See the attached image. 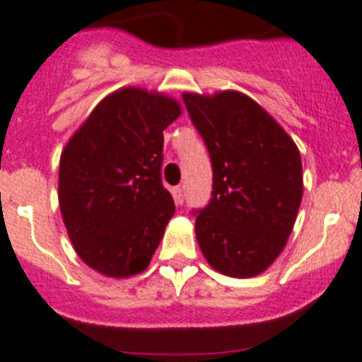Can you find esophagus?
<instances>
[{
	"instance_id": "obj_1",
	"label": "esophagus",
	"mask_w": 362,
	"mask_h": 362,
	"mask_svg": "<svg viewBox=\"0 0 362 362\" xmlns=\"http://www.w3.org/2000/svg\"><path fill=\"white\" fill-rule=\"evenodd\" d=\"M173 199H175V202H177L178 206L184 204V187H182V185L173 187Z\"/></svg>"
}]
</instances>
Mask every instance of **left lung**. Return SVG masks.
<instances>
[{
  "mask_svg": "<svg viewBox=\"0 0 362 362\" xmlns=\"http://www.w3.org/2000/svg\"><path fill=\"white\" fill-rule=\"evenodd\" d=\"M182 98L213 163L211 200L194 222L200 251L222 275H260L293 231L304 187L300 153L247 94L184 93Z\"/></svg>",
  "mask_w": 362,
  "mask_h": 362,
  "instance_id": "1",
  "label": "left lung"
}]
</instances>
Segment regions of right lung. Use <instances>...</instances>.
Returning a JSON list of instances; mask_svg holds the SVG:
<instances>
[{
	"label": "right lung",
	"mask_w": 362,
	"mask_h": 362,
	"mask_svg": "<svg viewBox=\"0 0 362 362\" xmlns=\"http://www.w3.org/2000/svg\"><path fill=\"white\" fill-rule=\"evenodd\" d=\"M180 115L168 94L122 87L65 144L59 211L72 247L94 272L127 279L149 266L175 215L160 168L163 129Z\"/></svg>",
	"instance_id": "1"
}]
</instances>
